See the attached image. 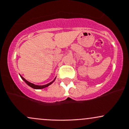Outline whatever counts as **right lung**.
<instances>
[{
	"label": "right lung",
	"mask_w": 129,
	"mask_h": 129,
	"mask_svg": "<svg viewBox=\"0 0 129 129\" xmlns=\"http://www.w3.org/2000/svg\"><path fill=\"white\" fill-rule=\"evenodd\" d=\"M20 76L21 78L23 80V81H24V82H25L26 83V84H27V85H29V86L31 87H32V88H34V89H42V88H45V87H47L48 86H49L50 85H51V84H52V83H53V82L55 81V79H56V77H55V78L54 79L53 81L50 82L48 83V84H45V85H35V84H33V83L29 82L27 81V80H26L24 78V77H22V76H21L20 74Z\"/></svg>",
	"instance_id": "right-lung-1"
}]
</instances>
